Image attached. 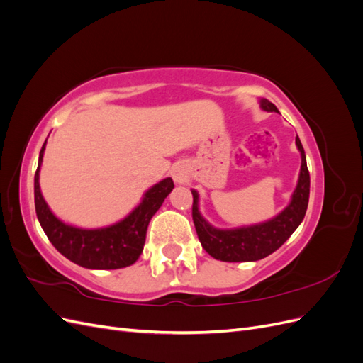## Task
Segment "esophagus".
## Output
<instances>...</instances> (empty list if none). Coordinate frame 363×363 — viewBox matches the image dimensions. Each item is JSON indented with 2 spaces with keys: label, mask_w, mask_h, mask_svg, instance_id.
I'll return each mask as SVG.
<instances>
[{
  "label": "esophagus",
  "mask_w": 363,
  "mask_h": 363,
  "mask_svg": "<svg viewBox=\"0 0 363 363\" xmlns=\"http://www.w3.org/2000/svg\"><path fill=\"white\" fill-rule=\"evenodd\" d=\"M172 177H174V182L179 184H184L188 182V174H186V171L182 167L172 168Z\"/></svg>",
  "instance_id": "34e87169"
}]
</instances>
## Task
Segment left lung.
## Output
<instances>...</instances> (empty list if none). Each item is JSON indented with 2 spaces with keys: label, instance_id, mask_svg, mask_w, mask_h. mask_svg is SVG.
<instances>
[{
  "label": "left lung",
  "instance_id": "8db88e82",
  "mask_svg": "<svg viewBox=\"0 0 363 363\" xmlns=\"http://www.w3.org/2000/svg\"><path fill=\"white\" fill-rule=\"evenodd\" d=\"M262 111L277 112V107L267 98L259 101ZM301 155V168L296 188L289 204L265 223L236 228H216L200 212V195L192 189V219L203 248L216 260L223 262H255L279 250L304 219L311 194V175L307 169L304 148L300 138H295Z\"/></svg>",
  "mask_w": 363,
  "mask_h": 363
}]
</instances>
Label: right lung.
<instances>
[{"instance_id":"add662e5","label":"right lung","mask_w":363,"mask_h":363,"mask_svg":"<svg viewBox=\"0 0 363 363\" xmlns=\"http://www.w3.org/2000/svg\"><path fill=\"white\" fill-rule=\"evenodd\" d=\"M43 144L35 174V206L40 227L50 242L71 262L87 269H119L133 265L144 250L147 228L164 199L174 189L172 179H163L144 194L140 203L121 221L101 228H80L60 221L43 200L39 172Z\"/></svg>"}]
</instances>
